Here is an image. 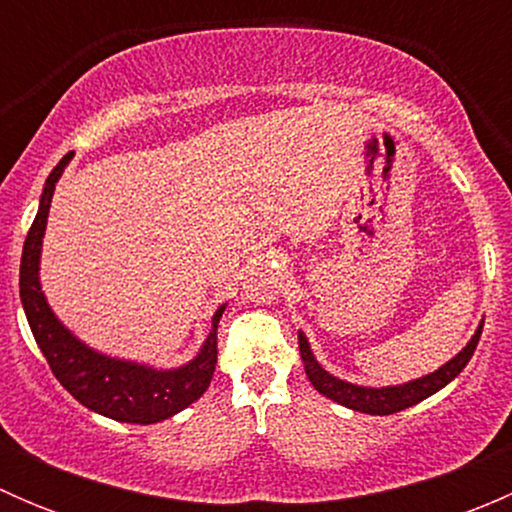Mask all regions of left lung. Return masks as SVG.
I'll list each match as a JSON object with an SVG mask.
<instances>
[{
    "instance_id": "obj_1",
    "label": "left lung",
    "mask_w": 512,
    "mask_h": 512,
    "mask_svg": "<svg viewBox=\"0 0 512 512\" xmlns=\"http://www.w3.org/2000/svg\"><path fill=\"white\" fill-rule=\"evenodd\" d=\"M480 332H483V324L476 329V334H473L471 342L463 347V352H458L451 361H448V364H443L441 369L433 371V374L421 376V379L409 381V384L384 386V389H371V386L349 384V381H342V379H337V376L329 374V371H324L322 366H319V361L314 359L307 337H304L302 332H299V354H302L307 379L312 381V386L319 391V394L327 396V399H332V401H337V404L347 406V409L361 411V414L389 416V414H396V411L409 409V406L428 399V396L436 394V391H441L446 384H451V381L456 379L463 369H466L468 361H471V356L478 347Z\"/></svg>"
}]
</instances>
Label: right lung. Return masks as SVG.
Segmentation results:
<instances>
[{
    "label": "right lung",
    "instance_id": "1",
    "mask_svg": "<svg viewBox=\"0 0 512 512\" xmlns=\"http://www.w3.org/2000/svg\"><path fill=\"white\" fill-rule=\"evenodd\" d=\"M71 156L74 153H66L46 178L39 213L24 240L19 297H22L29 327H32L41 354L46 356L59 384L79 404L96 414L113 418V421L158 423L188 409L210 386L215 364H218V322L225 312V304L213 314V332L205 339L200 354L178 369H153V366L136 364V361L111 359V356L98 354L84 342H79L54 317L39 285L41 237L46 230L54 188Z\"/></svg>",
    "mask_w": 512,
    "mask_h": 512
}]
</instances>
